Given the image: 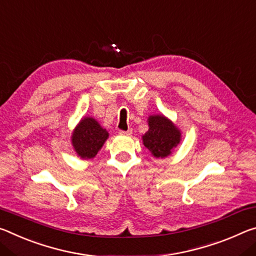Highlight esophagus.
I'll return each mask as SVG.
<instances>
[{
    "label": "esophagus",
    "mask_w": 256,
    "mask_h": 256,
    "mask_svg": "<svg viewBox=\"0 0 256 256\" xmlns=\"http://www.w3.org/2000/svg\"><path fill=\"white\" fill-rule=\"evenodd\" d=\"M132 128H128L127 130H120L119 132L120 135H132Z\"/></svg>",
    "instance_id": "1"
}]
</instances>
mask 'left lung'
Masks as SVG:
<instances>
[{
    "mask_svg": "<svg viewBox=\"0 0 256 256\" xmlns=\"http://www.w3.org/2000/svg\"><path fill=\"white\" fill-rule=\"evenodd\" d=\"M148 130L143 138V144L153 156L166 158L172 153L180 143L182 132L172 121L162 114L148 116Z\"/></svg>",
    "mask_w": 256,
    "mask_h": 256,
    "instance_id": "1",
    "label": "left lung"
}]
</instances>
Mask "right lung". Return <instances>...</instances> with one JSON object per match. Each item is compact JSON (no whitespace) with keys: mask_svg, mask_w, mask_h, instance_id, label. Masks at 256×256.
Here are the masks:
<instances>
[{"mask_svg":"<svg viewBox=\"0 0 256 256\" xmlns=\"http://www.w3.org/2000/svg\"><path fill=\"white\" fill-rule=\"evenodd\" d=\"M108 137V132L92 116H84L71 136V143L78 156L93 158Z\"/></svg>","mask_w":256,"mask_h":256,"instance_id":"add662e5","label":"right lung"}]
</instances>
